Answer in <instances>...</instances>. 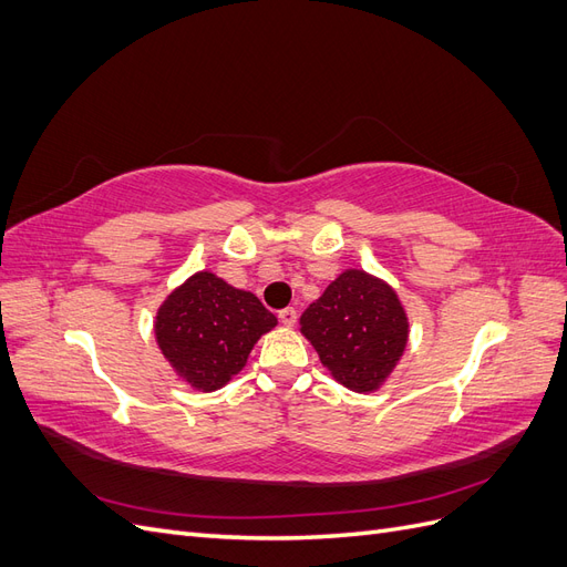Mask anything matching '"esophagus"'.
Segmentation results:
<instances>
[{
  "label": "esophagus",
  "mask_w": 567,
  "mask_h": 567,
  "mask_svg": "<svg viewBox=\"0 0 567 567\" xmlns=\"http://www.w3.org/2000/svg\"><path fill=\"white\" fill-rule=\"evenodd\" d=\"M279 321L284 326H293L298 321V310H293V307H286V310H279Z\"/></svg>",
  "instance_id": "obj_1"
}]
</instances>
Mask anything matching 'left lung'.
Listing matches in <instances>:
<instances>
[{
	"label": "left lung",
	"instance_id": "left-lung-1",
	"mask_svg": "<svg viewBox=\"0 0 567 567\" xmlns=\"http://www.w3.org/2000/svg\"><path fill=\"white\" fill-rule=\"evenodd\" d=\"M305 338L333 379L373 392L406 348L409 321L394 290L362 269H348L300 317Z\"/></svg>",
	"mask_w": 567,
	"mask_h": 567
}]
</instances>
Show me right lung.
<instances>
[{
    "mask_svg": "<svg viewBox=\"0 0 567 567\" xmlns=\"http://www.w3.org/2000/svg\"><path fill=\"white\" fill-rule=\"evenodd\" d=\"M274 326L277 317L248 290L198 271L161 305L156 338L179 379L210 392L246 367L257 338Z\"/></svg>",
    "mask_w": 567,
    "mask_h": 567,
    "instance_id": "obj_1",
    "label": "right lung"
}]
</instances>
